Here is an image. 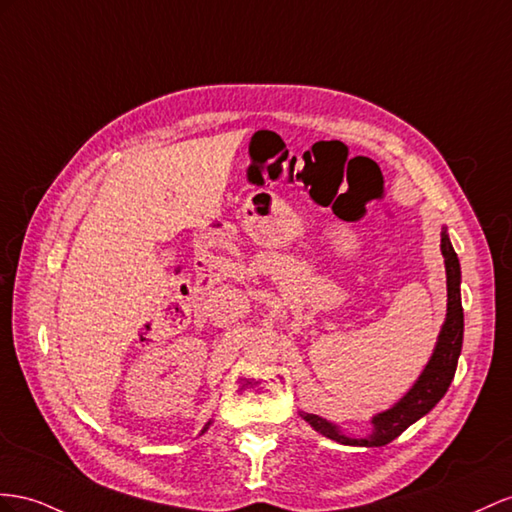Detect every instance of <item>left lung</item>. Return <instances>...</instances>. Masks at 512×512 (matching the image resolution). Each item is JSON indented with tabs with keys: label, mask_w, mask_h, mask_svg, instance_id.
I'll use <instances>...</instances> for the list:
<instances>
[{
	"label": "left lung",
	"mask_w": 512,
	"mask_h": 512,
	"mask_svg": "<svg viewBox=\"0 0 512 512\" xmlns=\"http://www.w3.org/2000/svg\"><path fill=\"white\" fill-rule=\"evenodd\" d=\"M441 253L445 261V277H448V313H445V322L441 326V333L437 339L435 352L424 368L422 376L417 378L415 385L409 389L406 396L391 406V409L378 413L372 417L374 430L370 437L365 439H350L342 435L335 424L326 422V419L313 415V413H300L305 422L313 430H318L320 435L329 437L337 443L344 445H363V448H381V445L391 443L402 432L415 424L419 417H424L428 411H432L448 391L454 372L458 355L463 348V305H461V264L452 248V242L448 233H441Z\"/></svg>",
	"instance_id": "left-lung-1"
}]
</instances>
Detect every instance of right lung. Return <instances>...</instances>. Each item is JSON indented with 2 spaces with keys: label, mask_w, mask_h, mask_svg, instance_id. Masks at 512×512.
Here are the masks:
<instances>
[{
  "label": "right lung",
  "mask_w": 512,
  "mask_h": 512,
  "mask_svg": "<svg viewBox=\"0 0 512 512\" xmlns=\"http://www.w3.org/2000/svg\"><path fill=\"white\" fill-rule=\"evenodd\" d=\"M207 426H209V424H205V428H203V430H201V432H205V430H207Z\"/></svg>",
  "instance_id": "1"
}]
</instances>
